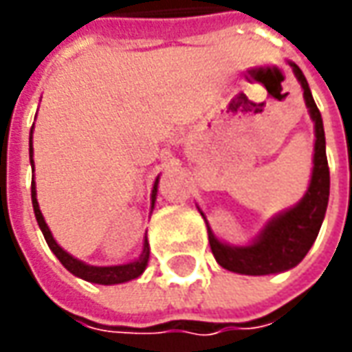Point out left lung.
Listing matches in <instances>:
<instances>
[{
  "label": "left lung",
  "instance_id": "left-lung-1",
  "mask_svg": "<svg viewBox=\"0 0 352 352\" xmlns=\"http://www.w3.org/2000/svg\"><path fill=\"white\" fill-rule=\"evenodd\" d=\"M290 66L298 82L302 84L305 105L316 123L314 172H311V180H309V188L305 196L294 208L272 217L261 231V235L247 247H231L217 241V236L211 233L210 225H208L210 247L215 261L219 263V266H223L231 272H239V274H249V276L276 274V272L290 270L296 264L302 263L307 250L311 249V245L318 239L325 211H327L329 166H327V155H325L323 119H321L318 105L314 102V96L307 86L304 72L294 62H290ZM199 213L204 215L201 210Z\"/></svg>",
  "mask_w": 352,
  "mask_h": 352
}]
</instances>
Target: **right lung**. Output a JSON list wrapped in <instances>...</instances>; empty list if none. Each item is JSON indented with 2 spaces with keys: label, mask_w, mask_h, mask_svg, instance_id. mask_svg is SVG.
Listing matches in <instances>:
<instances>
[{
  "label": "right lung",
  "mask_w": 352,
  "mask_h": 352,
  "mask_svg": "<svg viewBox=\"0 0 352 352\" xmlns=\"http://www.w3.org/2000/svg\"><path fill=\"white\" fill-rule=\"evenodd\" d=\"M29 156H31V166H34L33 129H31V141H29ZM156 186H158V178H156L155 188H153V206H155V199H156ZM31 199H33V210H34V217H36V223H38V227H41V231H43L45 239H47V245L50 247V250L56 254V258L60 261L62 266H64L66 270H70L74 276L82 278V280H88V282H94V284L109 286V284H121V282L135 280V278H139L142 272H144V268H146V264H148V254H151L146 236H144V245H142L141 256H139L135 263L119 264V266H89V264L82 263V261L74 258L72 254H68V252L62 249L60 245L54 241V236H52V233H50L47 221H45V217H43V213H41V210H38L34 180L31 182Z\"/></svg>",
  "instance_id": "1"
}]
</instances>
